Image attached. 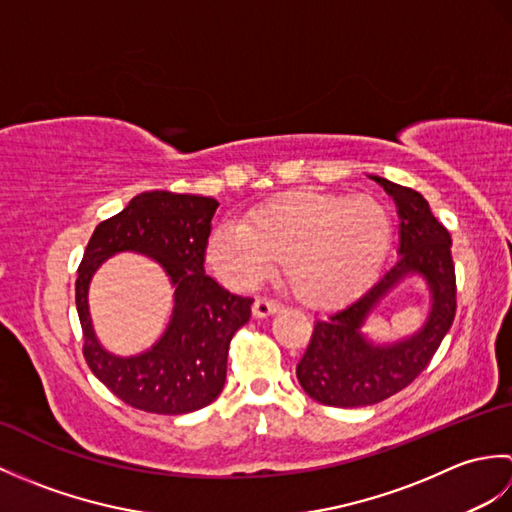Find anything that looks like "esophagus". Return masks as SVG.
Masks as SVG:
<instances>
[{
	"mask_svg": "<svg viewBox=\"0 0 512 512\" xmlns=\"http://www.w3.org/2000/svg\"><path fill=\"white\" fill-rule=\"evenodd\" d=\"M279 310V303L275 301V299H257L255 303H253V314L257 319H266V317H270V314H275Z\"/></svg>",
	"mask_w": 512,
	"mask_h": 512,
	"instance_id": "esophagus-1",
	"label": "esophagus"
}]
</instances>
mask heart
I'll return each mask as SVG.
<instances>
[{
	"label": "heart",
	"instance_id": "b5f03b06",
	"mask_svg": "<svg viewBox=\"0 0 512 512\" xmlns=\"http://www.w3.org/2000/svg\"><path fill=\"white\" fill-rule=\"evenodd\" d=\"M391 235L389 211L369 195L290 191L250 209L244 224H217L206 259L235 288L257 286L286 262L301 301L330 303L378 273Z\"/></svg>",
	"mask_w": 512,
	"mask_h": 512
}]
</instances>
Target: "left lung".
<instances>
[{
    "label": "left lung",
    "instance_id": "obj_1",
    "mask_svg": "<svg viewBox=\"0 0 512 512\" xmlns=\"http://www.w3.org/2000/svg\"><path fill=\"white\" fill-rule=\"evenodd\" d=\"M396 202L400 217V257L372 286L314 323L308 350L297 365L303 391L328 407H367L398 394L431 363L455 319V266L451 235L418 191L372 176ZM425 277L432 310L423 328L389 346L367 342L360 328L366 314L400 278Z\"/></svg>",
    "mask_w": 512,
    "mask_h": 512
}]
</instances>
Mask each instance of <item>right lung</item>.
<instances>
[{
	"mask_svg": "<svg viewBox=\"0 0 512 512\" xmlns=\"http://www.w3.org/2000/svg\"><path fill=\"white\" fill-rule=\"evenodd\" d=\"M215 209L217 200L202 195L145 191L96 226L85 248L76 277L83 356L92 374L134 409L191 413L211 405L224 387L228 345L250 319L253 299L233 295L204 273ZM123 249L156 258L177 288L166 334L151 351L127 359L98 343L87 308L91 275Z\"/></svg>",
	"mask_w": 512,
	"mask_h": 512,
	"instance_id": "obj_1",
	"label": "right lung"
}]
</instances>
